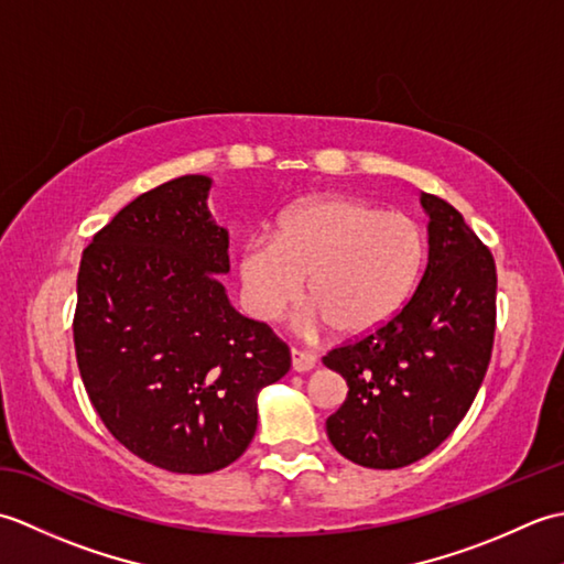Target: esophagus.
I'll use <instances>...</instances> for the list:
<instances>
[{"instance_id":"34e87169","label":"esophagus","mask_w":564,"mask_h":564,"mask_svg":"<svg viewBox=\"0 0 564 564\" xmlns=\"http://www.w3.org/2000/svg\"><path fill=\"white\" fill-rule=\"evenodd\" d=\"M291 361H293V370L297 373H305V370H313L317 364V354L313 351H303V349H291Z\"/></svg>"}]
</instances>
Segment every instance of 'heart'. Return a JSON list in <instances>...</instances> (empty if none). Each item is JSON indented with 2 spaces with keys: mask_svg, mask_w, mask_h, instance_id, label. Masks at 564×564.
Instances as JSON below:
<instances>
[{
  "mask_svg": "<svg viewBox=\"0 0 564 564\" xmlns=\"http://www.w3.org/2000/svg\"><path fill=\"white\" fill-rule=\"evenodd\" d=\"M426 263L422 225L356 198L297 203L239 254L245 305L257 319L283 315L303 293L310 319L344 337L386 327L414 295Z\"/></svg>",
  "mask_w": 564,
  "mask_h": 564,
  "instance_id": "b5f03b06",
  "label": "heart"
}]
</instances>
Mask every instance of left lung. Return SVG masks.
Here are the masks:
<instances>
[{
  "label": "left lung",
  "mask_w": 564,
  "mask_h": 564,
  "mask_svg": "<svg viewBox=\"0 0 564 564\" xmlns=\"http://www.w3.org/2000/svg\"><path fill=\"white\" fill-rule=\"evenodd\" d=\"M429 263L410 303L386 327L334 346L322 364L349 386L327 419L344 458L394 470L424 458L470 410L497 327V267L451 203L422 194Z\"/></svg>",
  "instance_id": "1"
}]
</instances>
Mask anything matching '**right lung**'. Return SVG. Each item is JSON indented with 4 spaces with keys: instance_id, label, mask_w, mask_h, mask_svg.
<instances>
[{
    "instance_id": "right-lung-1",
    "label": "right lung",
    "mask_w": 564,
    "mask_h": 564,
    "mask_svg": "<svg viewBox=\"0 0 564 564\" xmlns=\"http://www.w3.org/2000/svg\"><path fill=\"white\" fill-rule=\"evenodd\" d=\"M210 178L145 191L94 235L77 273L75 351L116 441L170 473L235 463L254 438L257 394L291 368L289 344L242 317L215 273L230 237L206 206Z\"/></svg>"
}]
</instances>
